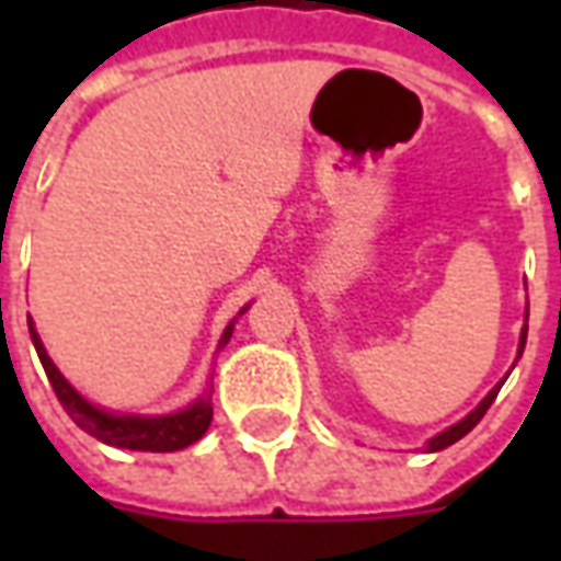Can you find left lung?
<instances>
[{
    "instance_id": "8db88e82",
    "label": "left lung",
    "mask_w": 561,
    "mask_h": 561,
    "mask_svg": "<svg viewBox=\"0 0 561 561\" xmlns=\"http://www.w3.org/2000/svg\"><path fill=\"white\" fill-rule=\"evenodd\" d=\"M526 318H529V306H526ZM526 330H529V328H523V333H519V352L517 354H523V348H526ZM502 385H505V381H499V385H495V388L490 390L486 397H483L481 405H478L474 412L466 414V417H462V421H459V423H454V426H447L445 433H438V435H435V438H430V442H426V450H445L447 445H454V442H459L462 435L471 433V430L478 426V421H481L483 414H486V409L493 405L495 393L502 390Z\"/></svg>"
}]
</instances>
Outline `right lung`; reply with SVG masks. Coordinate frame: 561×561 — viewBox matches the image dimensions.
<instances>
[{
    "label": "right lung",
    "mask_w": 561,
    "mask_h": 561,
    "mask_svg": "<svg viewBox=\"0 0 561 561\" xmlns=\"http://www.w3.org/2000/svg\"><path fill=\"white\" fill-rule=\"evenodd\" d=\"M245 312V306L240 309V316ZM233 333V321L221 333V345H228ZM30 336L35 352L42 357V366L50 385H54L56 400L62 402V409L68 417L78 423L83 433H90L92 438H99L104 445L126 447V450H149V454H168V450H183V447L195 445L201 435L207 433L209 421H213V402L209 397H201L188 409L173 414H161V417H144V414H116L104 412L99 405H92L90 400H83L78 390L71 388L66 376L54 366V360L44 352L42 340L35 333V324L30 318Z\"/></svg>",
    "instance_id": "right-lung-1"
}]
</instances>
